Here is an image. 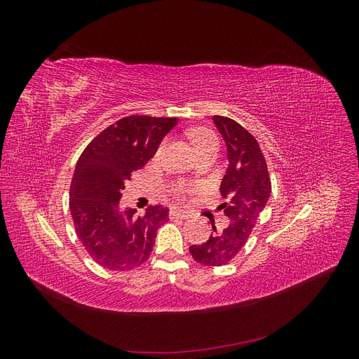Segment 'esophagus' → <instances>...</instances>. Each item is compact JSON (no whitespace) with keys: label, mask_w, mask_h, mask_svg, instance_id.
Segmentation results:
<instances>
[{"label":"esophagus","mask_w":359,"mask_h":359,"mask_svg":"<svg viewBox=\"0 0 359 359\" xmlns=\"http://www.w3.org/2000/svg\"><path fill=\"white\" fill-rule=\"evenodd\" d=\"M169 217L170 219H189V214L186 212V211H181V210H175V208H172L170 211H169Z\"/></svg>","instance_id":"34e87169"}]
</instances>
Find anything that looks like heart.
Masks as SVG:
<instances>
[{
  "instance_id": "b5f03b06",
  "label": "heart",
  "mask_w": 359,
  "mask_h": 359,
  "mask_svg": "<svg viewBox=\"0 0 359 359\" xmlns=\"http://www.w3.org/2000/svg\"><path fill=\"white\" fill-rule=\"evenodd\" d=\"M190 137H191L194 145H196V148H198L199 151H202V149L206 148V147L217 144L215 135H214L212 132H210V130H206V128L191 130V132H190ZM165 148H166V142H163V144L158 147V149H157L156 157H160L163 153H165ZM186 191H187V190H186V187H184V186L173 187V194H175V196H178V198L184 196V194H186Z\"/></svg>"
}]
</instances>
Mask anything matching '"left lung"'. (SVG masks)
Here are the masks:
<instances>
[{
    "mask_svg": "<svg viewBox=\"0 0 359 359\" xmlns=\"http://www.w3.org/2000/svg\"><path fill=\"white\" fill-rule=\"evenodd\" d=\"M212 121L227 149L229 166L220 184V193L227 202L219 208L224 211L227 224L212 233L203 244L190 245V255L205 266H222L241 252L260 212L271 194V180L265 157L257 140L231 118L215 115Z\"/></svg>",
    "mask_w": 359,
    "mask_h": 359,
    "instance_id": "obj_1",
    "label": "left lung"
}]
</instances>
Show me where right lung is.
Returning <instances> with one entry per match:
<instances>
[{
	"mask_svg": "<svg viewBox=\"0 0 359 359\" xmlns=\"http://www.w3.org/2000/svg\"><path fill=\"white\" fill-rule=\"evenodd\" d=\"M178 118L130 115L104 128L83 149L70 186V212L79 241L94 262L114 271L147 262L169 210L149 206L144 215L121 210L119 199L132 173L153 158Z\"/></svg>",
	"mask_w": 359,
	"mask_h": 359,
	"instance_id": "right-lung-1",
	"label": "right lung"
}]
</instances>
